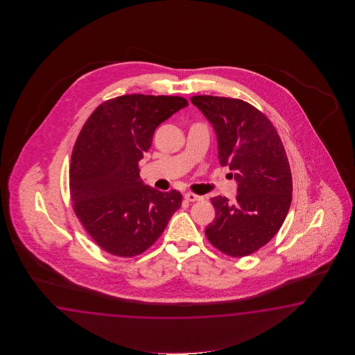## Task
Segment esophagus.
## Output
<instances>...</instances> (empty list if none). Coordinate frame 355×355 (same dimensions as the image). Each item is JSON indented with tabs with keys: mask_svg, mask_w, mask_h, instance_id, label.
<instances>
[{
	"mask_svg": "<svg viewBox=\"0 0 355 355\" xmlns=\"http://www.w3.org/2000/svg\"><path fill=\"white\" fill-rule=\"evenodd\" d=\"M184 198L188 200V202H199V200H203V196H196L194 193H187Z\"/></svg>",
	"mask_w": 355,
	"mask_h": 355,
	"instance_id": "esophagus-1",
	"label": "esophagus"
}]
</instances>
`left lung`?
Instances as JSON below:
<instances>
[{
  "label": "left lung",
  "instance_id": "left-lung-1",
  "mask_svg": "<svg viewBox=\"0 0 355 355\" xmlns=\"http://www.w3.org/2000/svg\"><path fill=\"white\" fill-rule=\"evenodd\" d=\"M191 103L211 121L218 159L237 181V196L211 202L216 218L205 228L211 245L228 257H248L278 234L292 202L287 153L272 121L240 98L196 95Z\"/></svg>",
  "mask_w": 355,
  "mask_h": 355
}]
</instances>
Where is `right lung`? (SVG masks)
<instances>
[{
  "label": "right lung",
  "instance_id": "obj_1",
  "mask_svg": "<svg viewBox=\"0 0 355 355\" xmlns=\"http://www.w3.org/2000/svg\"><path fill=\"white\" fill-rule=\"evenodd\" d=\"M188 104L180 96L123 95L100 104L83 124L71 156L69 193L77 218L106 252L142 254L180 208L178 190L144 185L138 162L155 129Z\"/></svg>",
  "mask_w": 355,
  "mask_h": 355
}]
</instances>
